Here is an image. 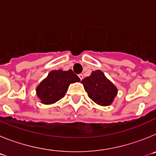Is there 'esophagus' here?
I'll list each match as a JSON object with an SVG mask.
<instances>
[{
	"mask_svg": "<svg viewBox=\"0 0 156 156\" xmlns=\"http://www.w3.org/2000/svg\"><path fill=\"white\" fill-rule=\"evenodd\" d=\"M78 76H79V78L80 79V80H82L83 79V74H79Z\"/></svg>",
	"mask_w": 156,
	"mask_h": 156,
	"instance_id": "34e87169",
	"label": "esophagus"
}]
</instances>
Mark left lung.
Returning a JSON list of instances; mask_svg holds the SVG:
<instances>
[{
    "label": "left lung",
    "mask_w": 156,
    "mask_h": 156,
    "mask_svg": "<svg viewBox=\"0 0 156 156\" xmlns=\"http://www.w3.org/2000/svg\"><path fill=\"white\" fill-rule=\"evenodd\" d=\"M88 97L100 105H109L117 94V89L101 70H96L81 81Z\"/></svg>",
    "instance_id": "left-lung-1"
}]
</instances>
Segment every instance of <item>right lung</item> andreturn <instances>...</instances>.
Instances as JSON below:
<instances>
[{
  "instance_id": "1",
  "label": "right lung",
  "mask_w": 156,
  "mask_h": 156,
  "mask_svg": "<svg viewBox=\"0 0 156 156\" xmlns=\"http://www.w3.org/2000/svg\"><path fill=\"white\" fill-rule=\"evenodd\" d=\"M80 80L72 69L54 70L37 87V96L44 104H52L64 97L70 83Z\"/></svg>"
}]
</instances>
